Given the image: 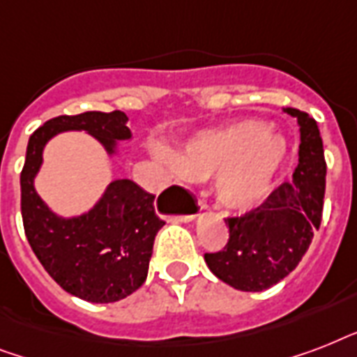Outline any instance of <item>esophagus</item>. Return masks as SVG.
<instances>
[{
    "label": "esophagus",
    "instance_id": "1",
    "mask_svg": "<svg viewBox=\"0 0 357 357\" xmlns=\"http://www.w3.org/2000/svg\"><path fill=\"white\" fill-rule=\"evenodd\" d=\"M200 209H207V204H204V202H200Z\"/></svg>",
    "mask_w": 357,
    "mask_h": 357
}]
</instances>
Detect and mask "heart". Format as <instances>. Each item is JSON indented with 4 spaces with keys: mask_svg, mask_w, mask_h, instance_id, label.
I'll return each instance as SVG.
<instances>
[{
    "mask_svg": "<svg viewBox=\"0 0 357 357\" xmlns=\"http://www.w3.org/2000/svg\"><path fill=\"white\" fill-rule=\"evenodd\" d=\"M287 155V142L265 120H237L195 135L174 153L185 178L213 176L217 202L229 211H248L259 204Z\"/></svg>",
    "mask_w": 357,
    "mask_h": 357,
    "instance_id": "b5f03b06",
    "label": "heart"
}]
</instances>
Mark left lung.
<instances>
[{
  "label": "left lung",
  "instance_id": "left-lung-1",
  "mask_svg": "<svg viewBox=\"0 0 357 357\" xmlns=\"http://www.w3.org/2000/svg\"><path fill=\"white\" fill-rule=\"evenodd\" d=\"M298 120V167L293 179L271 192L259 207L224 218L228 244L206 254L209 271L238 291H265L296 268L319 229L326 190V161L319 126L307 113L285 109Z\"/></svg>",
  "mask_w": 357,
  "mask_h": 357
}]
</instances>
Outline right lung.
Returning a JSON list of instances; mask_svg holds the SVG:
<instances>
[{"label": "right lung", "instance_id": "1", "mask_svg": "<svg viewBox=\"0 0 357 357\" xmlns=\"http://www.w3.org/2000/svg\"><path fill=\"white\" fill-rule=\"evenodd\" d=\"M70 129L92 135L109 155L116 151L119 140L131 139L122 111L63 114L36 129L29 137L20 176L25 237L47 274L66 293L94 304L119 302L144 283L153 241L165 222L153 207L155 196L131 179L109 183L89 213L72 218L55 215L36 195L35 178L47 140Z\"/></svg>", "mask_w": 357, "mask_h": 357}]
</instances>
